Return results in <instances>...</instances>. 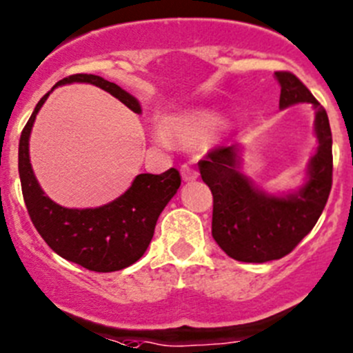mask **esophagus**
Returning a JSON list of instances; mask_svg holds the SVG:
<instances>
[{"instance_id":"1","label":"esophagus","mask_w":353,"mask_h":353,"mask_svg":"<svg viewBox=\"0 0 353 353\" xmlns=\"http://www.w3.org/2000/svg\"><path fill=\"white\" fill-rule=\"evenodd\" d=\"M181 177H183V181H195L196 177H199V172H196L193 167L190 165H183L181 167Z\"/></svg>"}]
</instances>
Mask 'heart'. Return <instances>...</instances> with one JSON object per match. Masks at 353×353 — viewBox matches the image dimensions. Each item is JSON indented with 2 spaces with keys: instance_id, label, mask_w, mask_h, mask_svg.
Instances as JSON below:
<instances>
[{
  "instance_id": "heart-1",
  "label": "heart",
  "mask_w": 353,
  "mask_h": 353,
  "mask_svg": "<svg viewBox=\"0 0 353 353\" xmlns=\"http://www.w3.org/2000/svg\"><path fill=\"white\" fill-rule=\"evenodd\" d=\"M225 127V118L214 110H193L179 114H169L161 120L158 141H170L183 146H196L212 139Z\"/></svg>"
}]
</instances>
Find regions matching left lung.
<instances>
[{"instance_id":"obj_1","label":"left lung","mask_w":353,"mask_h":353,"mask_svg":"<svg viewBox=\"0 0 353 353\" xmlns=\"http://www.w3.org/2000/svg\"><path fill=\"white\" fill-rule=\"evenodd\" d=\"M279 108L312 104L317 150L306 165L305 183L294 192L270 193L243 174V146L210 151L200 174L214 196L212 236L230 258L243 263L281 259L294 249L319 221L332 184V136L329 118L312 92L292 74L276 71Z\"/></svg>"}]
</instances>
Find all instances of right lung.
Masks as SVG:
<instances>
[{
	"label": "right lung",
	"instance_id": "add662e5",
	"mask_svg": "<svg viewBox=\"0 0 353 353\" xmlns=\"http://www.w3.org/2000/svg\"><path fill=\"white\" fill-rule=\"evenodd\" d=\"M69 83L95 85L123 102L134 113H143L139 101L134 95L95 74H72L57 81L36 104L22 130L19 143L22 195L32 225L52 251L92 272H118L143 258L153 239L158 216L179 190L181 176L176 169H169L160 176L139 174L123 195L106 205L92 209H69L48 199L32 172L29 137L36 114L48 95L61 85Z\"/></svg>",
	"mask_w": 353,
	"mask_h": 353
}]
</instances>
